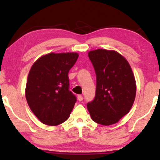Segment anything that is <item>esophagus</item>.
Listing matches in <instances>:
<instances>
[{
  "label": "esophagus",
  "instance_id": "1",
  "mask_svg": "<svg viewBox=\"0 0 160 160\" xmlns=\"http://www.w3.org/2000/svg\"><path fill=\"white\" fill-rule=\"evenodd\" d=\"M78 101H79V102H82V99H83V98H82V95H79L78 96Z\"/></svg>",
  "mask_w": 160,
  "mask_h": 160
}]
</instances>
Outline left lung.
<instances>
[{
    "label": "left lung",
    "mask_w": 160,
    "mask_h": 160,
    "mask_svg": "<svg viewBox=\"0 0 160 160\" xmlns=\"http://www.w3.org/2000/svg\"><path fill=\"white\" fill-rule=\"evenodd\" d=\"M96 74V92L87 104L91 118L110 126L119 122L132 107L136 82L129 63L114 50L98 49L88 52Z\"/></svg>",
    "instance_id": "left-lung-1"
}]
</instances>
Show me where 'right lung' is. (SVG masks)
Wrapping results in <instances>:
<instances>
[{"label":"right lung","instance_id":"right-lung-1","mask_svg":"<svg viewBox=\"0 0 160 160\" xmlns=\"http://www.w3.org/2000/svg\"><path fill=\"white\" fill-rule=\"evenodd\" d=\"M78 56L77 52H50L40 57L31 68L25 97L42 123L57 126L70 117L77 98L69 90L68 74Z\"/></svg>","mask_w":160,"mask_h":160}]
</instances>
